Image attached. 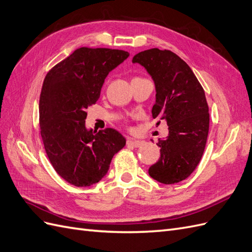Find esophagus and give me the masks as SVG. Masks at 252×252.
Listing matches in <instances>:
<instances>
[{
    "mask_svg": "<svg viewBox=\"0 0 252 252\" xmlns=\"http://www.w3.org/2000/svg\"><path fill=\"white\" fill-rule=\"evenodd\" d=\"M143 141H139V140H134V139H128L127 140V146L130 147H140L143 145Z\"/></svg>",
    "mask_w": 252,
    "mask_h": 252,
    "instance_id": "1",
    "label": "esophagus"
}]
</instances>
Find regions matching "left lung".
<instances>
[{"mask_svg": "<svg viewBox=\"0 0 252 252\" xmlns=\"http://www.w3.org/2000/svg\"><path fill=\"white\" fill-rule=\"evenodd\" d=\"M133 63L146 68L156 84L152 117L166 121L169 134L157 145L158 161L148 173L163 184L190 177L204 154L209 131V108L205 91L190 67L171 50L151 48L135 55Z\"/></svg>", "mask_w": 252, "mask_h": 252, "instance_id": "obj_1", "label": "left lung"}]
</instances>
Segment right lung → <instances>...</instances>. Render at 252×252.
I'll list each match as a JSON object with an SVG mask.
<instances>
[{
	"mask_svg": "<svg viewBox=\"0 0 252 252\" xmlns=\"http://www.w3.org/2000/svg\"><path fill=\"white\" fill-rule=\"evenodd\" d=\"M129 57L120 49L80 47L53 66L40 95V129L53 169L69 184L88 187L107 173L126 140L116 129L85 128L87 108L94 105L107 74Z\"/></svg>",
	"mask_w": 252,
	"mask_h": 252,
	"instance_id": "1",
	"label": "right lung"
}]
</instances>
